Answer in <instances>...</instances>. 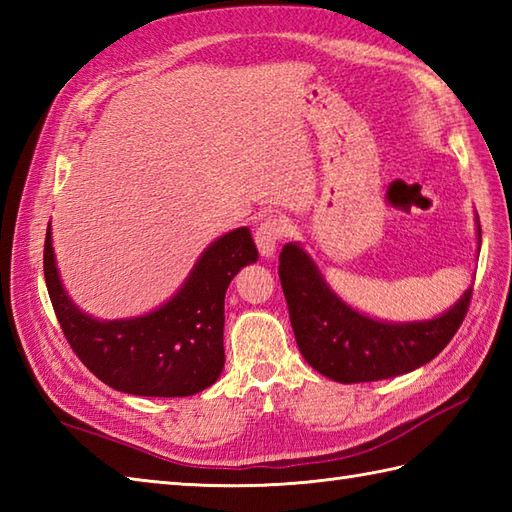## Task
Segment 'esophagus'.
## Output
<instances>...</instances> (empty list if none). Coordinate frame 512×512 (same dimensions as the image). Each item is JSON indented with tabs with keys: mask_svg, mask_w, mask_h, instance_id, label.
<instances>
[{
	"mask_svg": "<svg viewBox=\"0 0 512 512\" xmlns=\"http://www.w3.org/2000/svg\"><path fill=\"white\" fill-rule=\"evenodd\" d=\"M288 231H290V224L288 220H284V217H277V215L264 217V220L255 228V244L259 248V253L264 257L273 255L277 244L288 235Z\"/></svg>",
	"mask_w": 512,
	"mask_h": 512,
	"instance_id": "obj_1",
	"label": "esophagus"
}]
</instances>
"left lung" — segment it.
<instances>
[{
    "label": "left lung",
    "instance_id": "left-lung-1",
    "mask_svg": "<svg viewBox=\"0 0 512 512\" xmlns=\"http://www.w3.org/2000/svg\"><path fill=\"white\" fill-rule=\"evenodd\" d=\"M477 235L482 239L480 228ZM279 279L303 358L336 383H372L429 363L460 330L473 295L466 290L438 319L394 325L345 306L297 244L281 250Z\"/></svg>",
    "mask_w": 512,
    "mask_h": 512
}]
</instances>
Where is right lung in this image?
<instances>
[{
  "instance_id": "obj_1",
  "label": "right lung",
  "mask_w": 512,
  "mask_h": 512,
  "mask_svg": "<svg viewBox=\"0 0 512 512\" xmlns=\"http://www.w3.org/2000/svg\"><path fill=\"white\" fill-rule=\"evenodd\" d=\"M257 262L248 228L226 233L198 259L187 284L160 310L123 321H96L74 306L54 266L50 226L43 273L63 336L90 372L134 396H193L224 367V295L239 268Z\"/></svg>"
}]
</instances>
